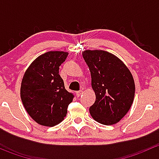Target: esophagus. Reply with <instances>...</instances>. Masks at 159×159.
<instances>
[{
    "instance_id": "1",
    "label": "esophagus",
    "mask_w": 159,
    "mask_h": 159,
    "mask_svg": "<svg viewBox=\"0 0 159 159\" xmlns=\"http://www.w3.org/2000/svg\"><path fill=\"white\" fill-rule=\"evenodd\" d=\"M82 93H83V91H77V92H76V96H77V97H80V96H81V94H82Z\"/></svg>"
}]
</instances>
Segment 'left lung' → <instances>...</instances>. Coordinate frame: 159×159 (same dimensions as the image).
<instances>
[{"label": "left lung", "mask_w": 159, "mask_h": 159, "mask_svg": "<svg viewBox=\"0 0 159 159\" xmlns=\"http://www.w3.org/2000/svg\"><path fill=\"white\" fill-rule=\"evenodd\" d=\"M95 102L89 108L93 119L105 125L116 124L128 113L134 97V78L124 62L102 50H85Z\"/></svg>", "instance_id": "8db88e82"}]
</instances>
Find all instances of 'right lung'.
I'll return each mask as SVG.
<instances>
[{"label": "right lung", "instance_id": "obj_1", "mask_svg": "<svg viewBox=\"0 0 159 159\" xmlns=\"http://www.w3.org/2000/svg\"><path fill=\"white\" fill-rule=\"evenodd\" d=\"M68 52L48 51L32 61L24 74L20 84V98L25 110L38 124L53 127L67 115L73 94L65 88L59 75V67Z\"/></svg>", "mask_w": 159, "mask_h": 159}]
</instances>
